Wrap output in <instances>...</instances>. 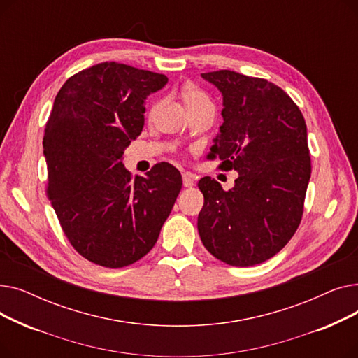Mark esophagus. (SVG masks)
<instances>
[{
	"instance_id": "esophagus-1",
	"label": "esophagus",
	"mask_w": 358,
	"mask_h": 358,
	"mask_svg": "<svg viewBox=\"0 0 358 358\" xmlns=\"http://www.w3.org/2000/svg\"><path fill=\"white\" fill-rule=\"evenodd\" d=\"M182 185L187 187V189H190V187L194 185V177L189 173H184L182 174Z\"/></svg>"
}]
</instances>
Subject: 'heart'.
Here are the masks:
<instances>
[{"instance_id": "obj_1", "label": "heart", "mask_w": 358, "mask_h": 358, "mask_svg": "<svg viewBox=\"0 0 358 358\" xmlns=\"http://www.w3.org/2000/svg\"><path fill=\"white\" fill-rule=\"evenodd\" d=\"M181 97H182V101H184L187 110H193V108H197V107H201V106L212 104L210 99L208 97V94L203 92L201 90H199L196 87H192V85L182 88ZM159 107H161V101L154 103L152 113H155Z\"/></svg>"}]
</instances>
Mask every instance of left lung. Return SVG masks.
Listing matches in <instances>:
<instances>
[{
    "label": "left lung",
    "instance_id": "1",
    "mask_svg": "<svg viewBox=\"0 0 358 358\" xmlns=\"http://www.w3.org/2000/svg\"><path fill=\"white\" fill-rule=\"evenodd\" d=\"M223 96V123L210 148L219 168L239 174L235 187L204 177L197 229L213 257L235 267L257 266L292 239L302 220L310 157L302 111L264 78L220 69L201 73Z\"/></svg>",
    "mask_w": 358,
    "mask_h": 358
}]
</instances>
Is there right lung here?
I'll return each mask as SVG.
<instances>
[{
	"instance_id": "1",
	"label": "right lung",
	"mask_w": 358,
	"mask_h": 358,
	"mask_svg": "<svg viewBox=\"0 0 358 358\" xmlns=\"http://www.w3.org/2000/svg\"><path fill=\"white\" fill-rule=\"evenodd\" d=\"M168 83L164 73L103 62L72 75L55 97L43 154L46 194L80 255L122 268L154 248L182 180L161 162L135 178L124 149L145 123V99Z\"/></svg>"
}]
</instances>
